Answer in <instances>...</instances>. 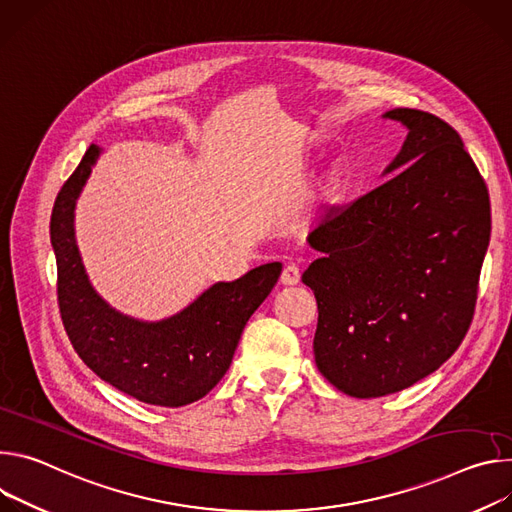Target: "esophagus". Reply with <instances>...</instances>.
<instances>
[{
	"instance_id": "1",
	"label": "esophagus",
	"mask_w": 512,
	"mask_h": 512,
	"mask_svg": "<svg viewBox=\"0 0 512 512\" xmlns=\"http://www.w3.org/2000/svg\"><path fill=\"white\" fill-rule=\"evenodd\" d=\"M280 282L285 287H295L301 282V268L297 264H289L280 274Z\"/></svg>"
}]
</instances>
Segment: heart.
<instances>
[{
  "label": "heart",
  "mask_w": 512,
  "mask_h": 512,
  "mask_svg": "<svg viewBox=\"0 0 512 512\" xmlns=\"http://www.w3.org/2000/svg\"><path fill=\"white\" fill-rule=\"evenodd\" d=\"M346 185H348V179H346V170L344 168H333L331 173L327 175L325 183H323V195L327 199H337L339 195H342L346 191Z\"/></svg>",
  "instance_id": "obj_1"
}]
</instances>
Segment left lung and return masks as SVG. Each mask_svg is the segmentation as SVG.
<instances>
[{"label": "left lung", "mask_w": 512, "mask_h": 512, "mask_svg": "<svg viewBox=\"0 0 512 512\" xmlns=\"http://www.w3.org/2000/svg\"><path fill=\"white\" fill-rule=\"evenodd\" d=\"M409 134L384 175L309 236L303 272L319 319L315 364L356 399L435 372L466 337L490 242V197L460 134L433 113L396 107Z\"/></svg>", "instance_id": "obj_1"}]
</instances>
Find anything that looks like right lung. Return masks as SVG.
Wrapping results in <instances>:
<instances>
[{
  "label": "right lung",
  "mask_w": 512,
  "mask_h": 512,
  "mask_svg": "<svg viewBox=\"0 0 512 512\" xmlns=\"http://www.w3.org/2000/svg\"><path fill=\"white\" fill-rule=\"evenodd\" d=\"M99 154V146L87 148L50 215L63 325L79 358L107 384L156 407L195 403L230 368L242 331L274 289L282 264L215 282L162 321H140L109 307L91 287L75 242V205Z\"/></svg>",
  "instance_id": "obj_1"
}]
</instances>
